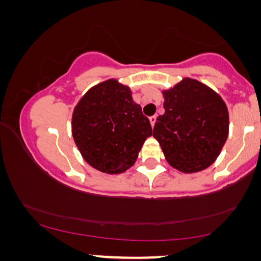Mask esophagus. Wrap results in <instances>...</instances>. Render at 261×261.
Here are the masks:
<instances>
[{
    "label": "esophagus",
    "instance_id": "34e87169",
    "mask_svg": "<svg viewBox=\"0 0 261 261\" xmlns=\"http://www.w3.org/2000/svg\"><path fill=\"white\" fill-rule=\"evenodd\" d=\"M149 120H150V124H151V126L153 127V125H155V122H156V116H151L149 118Z\"/></svg>",
    "mask_w": 261,
    "mask_h": 261
}]
</instances>
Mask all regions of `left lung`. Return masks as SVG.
<instances>
[{
    "label": "left lung",
    "instance_id": "obj_1",
    "mask_svg": "<svg viewBox=\"0 0 261 261\" xmlns=\"http://www.w3.org/2000/svg\"><path fill=\"white\" fill-rule=\"evenodd\" d=\"M164 115L157 117L152 136L171 167L182 172L208 168L228 136V111L218 93L186 78L163 91Z\"/></svg>",
    "mask_w": 261,
    "mask_h": 261
}]
</instances>
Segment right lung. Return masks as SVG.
Here are the masks:
<instances>
[{"mask_svg":"<svg viewBox=\"0 0 261 261\" xmlns=\"http://www.w3.org/2000/svg\"><path fill=\"white\" fill-rule=\"evenodd\" d=\"M72 135L91 167L119 174L136 162L152 129L129 87L110 79L80 99L73 111Z\"/></svg>","mask_w":261,"mask_h":261,"instance_id":"add662e5","label":"right lung"}]
</instances>
